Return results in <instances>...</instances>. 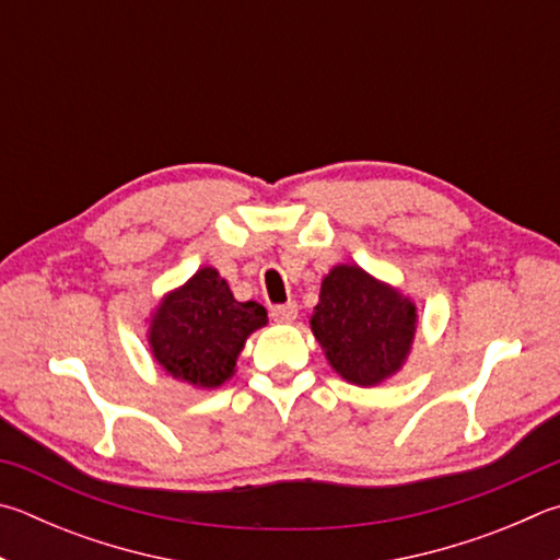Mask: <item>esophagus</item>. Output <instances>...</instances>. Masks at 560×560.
I'll list each match as a JSON object with an SVG mask.
<instances>
[{
  "instance_id": "esophagus-1",
  "label": "esophagus",
  "mask_w": 560,
  "mask_h": 560,
  "mask_svg": "<svg viewBox=\"0 0 560 560\" xmlns=\"http://www.w3.org/2000/svg\"><path fill=\"white\" fill-rule=\"evenodd\" d=\"M296 315H299V306L293 301L283 303V306L271 308V318L277 323H293V320H296Z\"/></svg>"
}]
</instances>
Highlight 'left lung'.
<instances>
[{
	"mask_svg": "<svg viewBox=\"0 0 560 560\" xmlns=\"http://www.w3.org/2000/svg\"><path fill=\"white\" fill-rule=\"evenodd\" d=\"M419 308L358 264H335L320 283L311 330L325 360L345 382L377 386L409 360Z\"/></svg>",
	"mask_w": 560,
	"mask_h": 560,
	"instance_id": "left-lung-1",
	"label": "left lung"
}]
</instances>
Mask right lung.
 I'll return each mask as SVG.
<instances>
[{
  "instance_id": "add662e5",
  "label": "right lung",
  "mask_w": 560,
  "mask_h": 560,
  "mask_svg": "<svg viewBox=\"0 0 560 560\" xmlns=\"http://www.w3.org/2000/svg\"><path fill=\"white\" fill-rule=\"evenodd\" d=\"M267 323V308L237 301L215 267H202L161 296L149 315L147 340L151 358L168 377L196 389H218L235 377L247 338Z\"/></svg>"
}]
</instances>
